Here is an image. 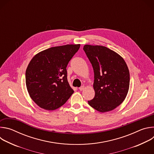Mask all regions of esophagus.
<instances>
[{"label": "esophagus", "instance_id": "34e87169", "mask_svg": "<svg viewBox=\"0 0 154 154\" xmlns=\"http://www.w3.org/2000/svg\"><path fill=\"white\" fill-rule=\"evenodd\" d=\"M79 90L80 91H83L84 89H85V86H80V88H79Z\"/></svg>", "mask_w": 154, "mask_h": 154}]
</instances>
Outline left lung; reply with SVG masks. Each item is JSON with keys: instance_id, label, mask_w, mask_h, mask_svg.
Masks as SVG:
<instances>
[{"instance_id": "left-lung-1", "label": "left lung", "mask_w": 154, "mask_h": 154, "mask_svg": "<svg viewBox=\"0 0 154 154\" xmlns=\"http://www.w3.org/2000/svg\"><path fill=\"white\" fill-rule=\"evenodd\" d=\"M83 50L94 70V97L89 105L98 112L112 111L125 99L130 74L124 60L105 46L85 45Z\"/></svg>"}]
</instances>
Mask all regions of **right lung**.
<instances>
[{"instance_id": "right-lung-1", "label": "right lung", "mask_w": 154, "mask_h": 154, "mask_svg": "<svg viewBox=\"0 0 154 154\" xmlns=\"http://www.w3.org/2000/svg\"><path fill=\"white\" fill-rule=\"evenodd\" d=\"M80 45L51 48L35 55L26 72V83L32 99L41 108L54 110L73 94L66 67Z\"/></svg>"}]
</instances>
